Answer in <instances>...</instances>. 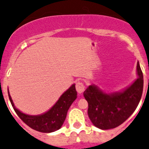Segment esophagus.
Masks as SVG:
<instances>
[{
    "label": "esophagus",
    "instance_id": "1",
    "mask_svg": "<svg viewBox=\"0 0 149 149\" xmlns=\"http://www.w3.org/2000/svg\"><path fill=\"white\" fill-rule=\"evenodd\" d=\"M76 90L79 94L83 93L85 91V85L82 82H77L76 84Z\"/></svg>",
    "mask_w": 149,
    "mask_h": 149
}]
</instances>
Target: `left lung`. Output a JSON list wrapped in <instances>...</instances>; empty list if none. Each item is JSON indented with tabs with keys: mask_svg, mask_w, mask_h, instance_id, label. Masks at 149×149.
<instances>
[{
	"mask_svg": "<svg viewBox=\"0 0 149 149\" xmlns=\"http://www.w3.org/2000/svg\"><path fill=\"white\" fill-rule=\"evenodd\" d=\"M139 78L121 93L107 94L95 85H90L83 95L88 102L87 113L93 125L100 129L116 128L125 122L135 111L141 98L143 77L139 62Z\"/></svg>",
	"mask_w": 149,
	"mask_h": 149,
	"instance_id": "1",
	"label": "left lung"
}]
</instances>
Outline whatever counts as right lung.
<instances>
[{
    "label": "right lung",
    "mask_w": 149,
    "mask_h": 149,
    "mask_svg": "<svg viewBox=\"0 0 149 149\" xmlns=\"http://www.w3.org/2000/svg\"><path fill=\"white\" fill-rule=\"evenodd\" d=\"M75 85H72L62 95L57 102L49 111L40 116H29L16 108L8 92L12 106L18 117L32 129L42 133H51L59 130L63 125L69 108L77 98Z\"/></svg>",
    "instance_id": "add662e5"
}]
</instances>
